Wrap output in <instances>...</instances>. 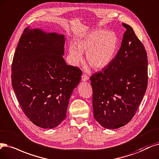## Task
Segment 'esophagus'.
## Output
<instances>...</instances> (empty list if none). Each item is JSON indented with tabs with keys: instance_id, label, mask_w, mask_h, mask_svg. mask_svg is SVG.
<instances>
[{
	"instance_id": "obj_1",
	"label": "esophagus",
	"mask_w": 159,
	"mask_h": 159,
	"mask_svg": "<svg viewBox=\"0 0 159 159\" xmlns=\"http://www.w3.org/2000/svg\"><path fill=\"white\" fill-rule=\"evenodd\" d=\"M88 77L87 76V75H86V74H82V80H83V81H86V80H88Z\"/></svg>"
}]
</instances>
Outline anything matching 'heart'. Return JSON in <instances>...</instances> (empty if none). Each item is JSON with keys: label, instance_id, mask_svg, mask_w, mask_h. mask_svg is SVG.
Masks as SVG:
<instances>
[{"label": "heart", "instance_id": "b5f03b06", "mask_svg": "<svg viewBox=\"0 0 159 159\" xmlns=\"http://www.w3.org/2000/svg\"><path fill=\"white\" fill-rule=\"evenodd\" d=\"M118 46L115 32L98 29L79 39L76 46H70L71 61L77 65L82 60V52H86V60L95 70H101L110 64L114 58Z\"/></svg>", "mask_w": 159, "mask_h": 159}]
</instances>
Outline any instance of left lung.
<instances>
[{
	"label": "left lung",
	"instance_id": "1",
	"mask_svg": "<svg viewBox=\"0 0 159 159\" xmlns=\"http://www.w3.org/2000/svg\"><path fill=\"white\" fill-rule=\"evenodd\" d=\"M122 25L126 31L118 53L89 79L93 117L107 129H118L132 120L148 86L146 51L132 27Z\"/></svg>",
	"mask_w": 159,
	"mask_h": 159
}]
</instances>
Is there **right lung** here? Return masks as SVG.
I'll list each match as a JSON object with an SVG mask.
<instances>
[{
  "mask_svg": "<svg viewBox=\"0 0 159 159\" xmlns=\"http://www.w3.org/2000/svg\"><path fill=\"white\" fill-rule=\"evenodd\" d=\"M64 35L26 27L11 64V85L26 116L44 129L57 127L66 117L69 100L82 71L67 65Z\"/></svg>",
  "mask_w": 159,
  "mask_h": 159,
  "instance_id": "right-lung-1",
  "label": "right lung"
}]
</instances>
